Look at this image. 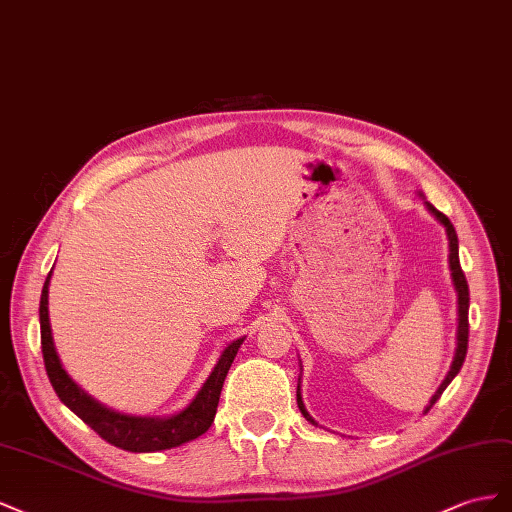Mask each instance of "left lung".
<instances>
[{"label": "left lung", "mask_w": 512, "mask_h": 512, "mask_svg": "<svg viewBox=\"0 0 512 512\" xmlns=\"http://www.w3.org/2000/svg\"><path fill=\"white\" fill-rule=\"evenodd\" d=\"M420 197L425 199V195H422V193H420ZM425 208L435 216V221L440 223V225H444V229H446V236H448V268H450V276H452V285H455V291H457V311H459L457 324H459V326H457V349H455V358H452V364H450V371L446 373L444 382L440 384V388L435 390V394L431 397L429 405L425 407V412H422V414H427V412L431 410L433 403L442 397V392L446 390V386H448V384L452 382V379L457 377V373L461 371L465 354H467V334H470V324H467V311H470V289H467L465 274H463L461 264H459V240H457V231H455V227H452V223L448 221V216L442 214L440 210H435L427 199H425ZM300 377H302V373L298 375V390H296L298 407H300L302 416H304L306 420H309L311 425L319 427L317 420H315L309 412H306V407H304L302 392H300Z\"/></svg>", "instance_id": "left-lung-1"}]
</instances>
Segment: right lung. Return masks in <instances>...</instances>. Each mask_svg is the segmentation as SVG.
Returning <instances> with one entry per match:
<instances>
[{
  "mask_svg": "<svg viewBox=\"0 0 512 512\" xmlns=\"http://www.w3.org/2000/svg\"><path fill=\"white\" fill-rule=\"evenodd\" d=\"M51 274L53 270L49 272L40 296L42 358H45L47 375L51 379L55 394L70 412H75L87 427H92L102 437V440L128 452L169 450L191 440H197L199 435H203L212 427L218 399H221L223 382L233 358H236L240 345L244 343V337L231 341L223 349L221 358L214 364V369L206 382L197 390L193 401L182 407L180 412L169 416H135L111 410V407L96 401L92 394H87L75 379L66 373L60 356H57L49 321Z\"/></svg>",
  "mask_w": 512,
  "mask_h": 512,
  "instance_id": "1",
  "label": "right lung"
}]
</instances>
